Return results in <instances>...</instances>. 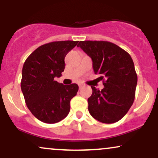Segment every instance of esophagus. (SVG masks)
<instances>
[{
    "instance_id": "1",
    "label": "esophagus",
    "mask_w": 158,
    "mask_h": 158,
    "mask_svg": "<svg viewBox=\"0 0 158 158\" xmlns=\"http://www.w3.org/2000/svg\"><path fill=\"white\" fill-rule=\"evenodd\" d=\"M85 86V85L84 84H82V83H79V88H83V87Z\"/></svg>"
}]
</instances>
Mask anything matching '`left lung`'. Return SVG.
I'll return each instance as SVG.
<instances>
[{"label": "left lung", "mask_w": 158, "mask_h": 158, "mask_svg": "<svg viewBox=\"0 0 158 158\" xmlns=\"http://www.w3.org/2000/svg\"><path fill=\"white\" fill-rule=\"evenodd\" d=\"M79 47L93 61L95 74L100 75L104 88L91 86L88 99L90 115L103 123H114L124 117L135 100L137 76L131 56L109 41H79Z\"/></svg>", "instance_id": "8db88e82"}]
</instances>
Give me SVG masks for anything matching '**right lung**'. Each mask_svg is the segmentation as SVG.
<instances>
[{
	"label": "right lung",
	"instance_id": "obj_1",
	"mask_svg": "<svg viewBox=\"0 0 158 158\" xmlns=\"http://www.w3.org/2000/svg\"><path fill=\"white\" fill-rule=\"evenodd\" d=\"M79 41H53L41 45L23 64L21 88L27 108L41 122L56 123L70 112V102L77 95V84L55 81L64 70V58Z\"/></svg>",
	"mask_w": 158,
	"mask_h": 158
}]
</instances>
